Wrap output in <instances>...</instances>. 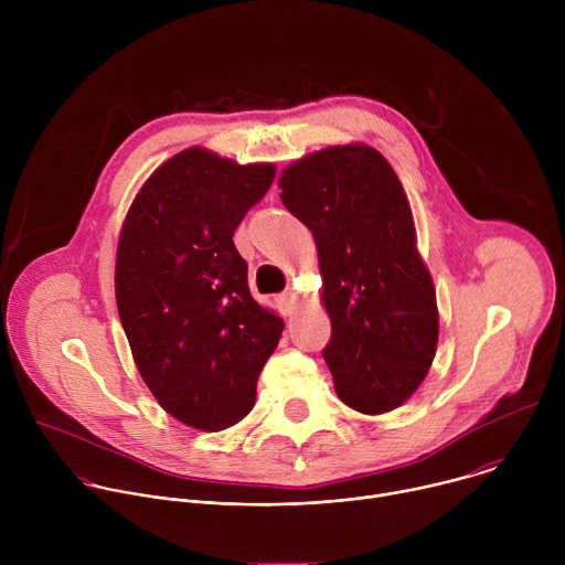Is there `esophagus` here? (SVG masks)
I'll return each mask as SVG.
<instances>
[{"label":"esophagus","instance_id":"34e87169","mask_svg":"<svg viewBox=\"0 0 565 565\" xmlns=\"http://www.w3.org/2000/svg\"><path fill=\"white\" fill-rule=\"evenodd\" d=\"M297 292L295 290H286L281 297H279V303H281V308L286 310V312H290V310H295V306H297Z\"/></svg>","mask_w":565,"mask_h":565}]
</instances>
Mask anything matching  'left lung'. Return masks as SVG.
I'll return each instance as SVG.
<instances>
[{"instance_id": "8db88e82", "label": "left lung", "mask_w": 565, "mask_h": 565, "mask_svg": "<svg viewBox=\"0 0 565 565\" xmlns=\"http://www.w3.org/2000/svg\"><path fill=\"white\" fill-rule=\"evenodd\" d=\"M279 188L315 238L331 317L324 360L340 399L366 416L397 409L427 377L438 347L436 288L405 188L362 142L301 156Z\"/></svg>"}]
</instances>
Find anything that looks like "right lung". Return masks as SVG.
Segmentation results:
<instances>
[{
    "label": "right lung",
    "mask_w": 565,
    "mask_h": 565,
    "mask_svg": "<svg viewBox=\"0 0 565 565\" xmlns=\"http://www.w3.org/2000/svg\"><path fill=\"white\" fill-rule=\"evenodd\" d=\"M273 179V163L188 147L142 183L120 227L116 303L136 369L160 407L201 431L253 412L284 331L232 241Z\"/></svg>",
    "instance_id": "add662e5"
}]
</instances>
